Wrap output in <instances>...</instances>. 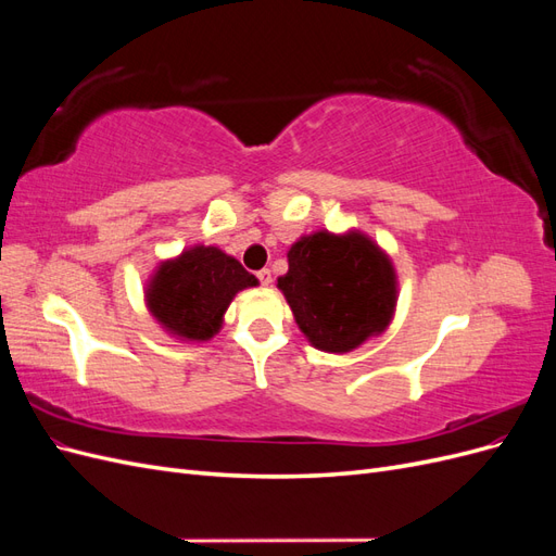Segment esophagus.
<instances>
[{"instance_id": "34e87169", "label": "esophagus", "mask_w": 556, "mask_h": 556, "mask_svg": "<svg viewBox=\"0 0 556 556\" xmlns=\"http://www.w3.org/2000/svg\"><path fill=\"white\" fill-rule=\"evenodd\" d=\"M257 278H260V282L264 285V288H268V285H271V271H268V268H262V271H257Z\"/></svg>"}]
</instances>
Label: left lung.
I'll return each mask as SVG.
<instances>
[{"label":"left lung","instance_id":"1","mask_svg":"<svg viewBox=\"0 0 556 556\" xmlns=\"http://www.w3.org/2000/svg\"><path fill=\"white\" fill-rule=\"evenodd\" d=\"M288 264L278 290L313 348L345 355L390 327L399 299L396 268L368 233H306L288 250Z\"/></svg>","mask_w":556,"mask_h":556}]
</instances>
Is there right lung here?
Here are the masks:
<instances>
[{
    "instance_id": "right-lung-1",
    "label": "right lung",
    "mask_w": 556,
    "mask_h": 556,
    "mask_svg": "<svg viewBox=\"0 0 556 556\" xmlns=\"http://www.w3.org/2000/svg\"><path fill=\"white\" fill-rule=\"evenodd\" d=\"M260 280L217 245L185 248L157 264L146 282V306L157 325L185 343H204L223 329L231 299Z\"/></svg>"
}]
</instances>
